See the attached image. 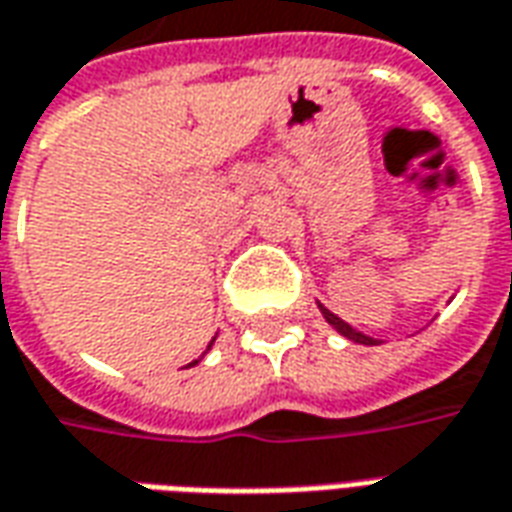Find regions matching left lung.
Returning <instances> with one entry per match:
<instances>
[{
  "label": "left lung",
  "mask_w": 512,
  "mask_h": 512,
  "mask_svg": "<svg viewBox=\"0 0 512 512\" xmlns=\"http://www.w3.org/2000/svg\"><path fill=\"white\" fill-rule=\"evenodd\" d=\"M321 313H324V318H327V321H330L332 327H335V330L341 332V335H346V338H349V341H355V343H366V346H374V343H380V341H374V338H368V335H363V332L352 330V327H349V324H346V321H341V318L335 316V313H330V310H327V307H321Z\"/></svg>",
  "instance_id": "obj_1"
}]
</instances>
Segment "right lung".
<instances>
[{
  "label": "right lung",
  "instance_id": "1",
  "mask_svg": "<svg viewBox=\"0 0 512 512\" xmlns=\"http://www.w3.org/2000/svg\"><path fill=\"white\" fill-rule=\"evenodd\" d=\"M191 366H194V363H191Z\"/></svg>",
  "mask_w": 512,
  "mask_h": 512
}]
</instances>
